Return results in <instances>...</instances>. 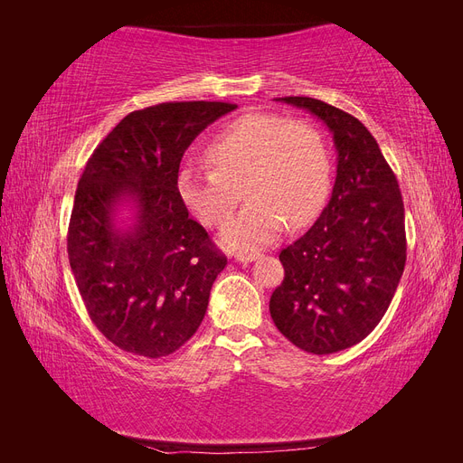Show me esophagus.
Segmentation results:
<instances>
[{
	"mask_svg": "<svg viewBox=\"0 0 463 463\" xmlns=\"http://www.w3.org/2000/svg\"><path fill=\"white\" fill-rule=\"evenodd\" d=\"M259 257H260L259 253H237L233 259H235L237 262H241V264H249V262L257 260Z\"/></svg>",
	"mask_w": 463,
	"mask_h": 463,
	"instance_id": "1",
	"label": "esophagus"
}]
</instances>
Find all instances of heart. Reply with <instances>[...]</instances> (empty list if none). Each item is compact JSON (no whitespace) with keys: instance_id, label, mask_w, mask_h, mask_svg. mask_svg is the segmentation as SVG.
I'll list each match as a JSON object with an SVG mask.
<instances>
[{"instance_id":"heart-1","label":"heart","mask_w":463,"mask_h":463,"mask_svg":"<svg viewBox=\"0 0 463 463\" xmlns=\"http://www.w3.org/2000/svg\"><path fill=\"white\" fill-rule=\"evenodd\" d=\"M214 170L181 167L175 185L181 203L206 226L226 220L240 203V185L249 203L222 228L230 249L272 243L284 223L301 228L325 206L330 191V154L325 138L305 121L276 114H247L230 123L206 146Z\"/></svg>"}]
</instances>
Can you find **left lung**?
Returning a JSON list of instances; mask_svg holds the SVG:
<instances>
[{
    "label": "left lung",
    "mask_w": 463,
    "mask_h": 463,
    "mask_svg": "<svg viewBox=\"0 0 463 463\" xmlns=\"http://www.w3.org/2000/svg\"><path fill=\"white\" fill-rule=\"evenodd\" d=\"M278 100L326 125L338 164L328 206L279 253L286 276L270 298V317L303 352L335 354L365 340L394 298L405 266L402 193L357 118L317 98Z\"/></svg>",
    "instance_id": "8db88e82"
}]
</instances>
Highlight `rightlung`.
<instances>
[{"label":"right lung","instance_id":"obj_1","mask_svg":"<svg viewBox=\"0 0 463 463\" xmlns=\"http://www.w3.org/2000/svg\"><path fill=\"white\" fill-rule=\"evenodd\" d=\"M237 106L165 102L125 116L79 179L67 253L89 317L123 352L158 359L197 332L226 257L189 218L179 164L210 123ZM123 205L134 210L117 226Z\"/></svg>","mask_w":463,"mask_h":463}]
</instances>
